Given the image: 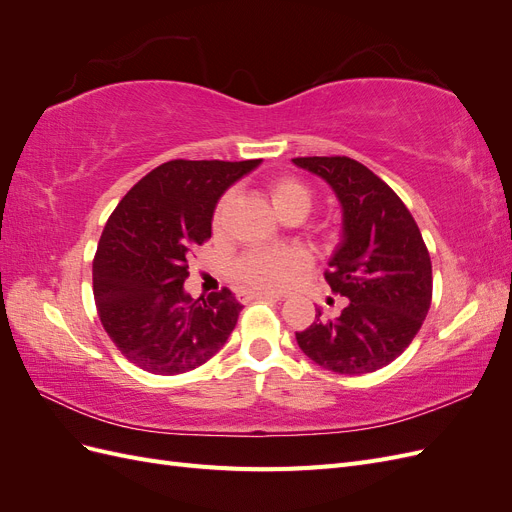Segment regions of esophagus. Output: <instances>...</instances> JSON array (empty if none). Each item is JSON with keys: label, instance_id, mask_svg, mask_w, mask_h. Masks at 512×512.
<instances>
[{"label": "esophagus", "instance_id": "esophagus-1", "mask_svg": "<svg viewBox=\"0 0 512 512\" xmlns=\"http://www.w3.org/2000/svg\"><path fill=\"white\" fill-rule=\"evenodd\" d=\"M243 303L245 301H252V299H262V301H284L282 294H275V292H243L239 297Z\"/></svg>", "mask_w": 512, "mask_h": 512}]
</instances>
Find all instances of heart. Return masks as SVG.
I'll list each match as a JSON object with an SVG mask.
<instances>
[{
    "label": "heart",
    "mask_w": 512,
    "mask_h": 512,
    "mask_svg": "<svg viewBox=\"0 0 512 512\" xmlns=\"http://www.w3.org/2000/svg\"><path fill=\"white\" fill-rule=\"evenodd\" d=\"M267 194L271 205L282 215L284 220L292 215H303L312 207V190L294 177H275L267 183ZM232 200V192H224L213 209L211 226L213 232H222L226 222V211ZM324 235H329V228H320ZM312 267V256L303 247H284V250H254L241 256L235 265L237 280L250 290L260 292H277L286 290L301 280V275Z\"/></svg>",
    "instance_id": "1"
}]
</instances>
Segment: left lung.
Instances as JSON below:
<instances>
[{
	"instance_id": "obj_1",
	"label": "left lung",
	"mask_w": 512,
	"mask_h": 512,
	"mask_svg": "<svg viewBox=\"0 0 512 512\" xmlns=\"http://www.w3.org/2000/svg\"><path fill=\"white\" fill-rule=\"evenodd\" d=\"M327 181L344 209V241L324 280L348 303L297 333L299 348L335 374L361 376L404 352L431 305V258L412 213L389 185L348 156L294 158Z\"/></svg>"
}]
</instances>
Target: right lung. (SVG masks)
Masks as SVG:
<instances>
[{"label":"right lung","instance_id":"1","mask_svg":"<svg viewBox=\"0 0 512 512\" xmlns=\"http://www.w3.org/2000/svg\"><path fill=\"white\" fill-rule=\"evenodd\" d=\"M258 164L170 160L111 213L94 256V299L104 331L136 367L185 374L226 344L243 305L228 288L192 299L183 282L196 247L211 239L218 198Z\"/></svg>","mask_w":512,"mask_h":512}]
</instances>
